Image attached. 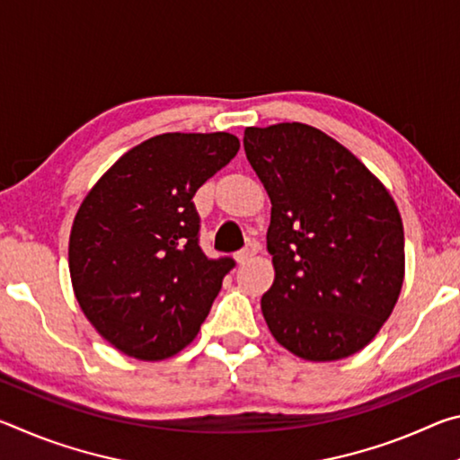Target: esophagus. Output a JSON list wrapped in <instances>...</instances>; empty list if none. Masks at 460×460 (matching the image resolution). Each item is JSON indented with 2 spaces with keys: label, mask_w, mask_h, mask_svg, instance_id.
Instances as JSON below:
<instances>
[{
  "label": "esophagus",
  "mask_w": 460,
  "mask_h": 460,
  "mask_svg": "<svg viewBox=\"0 0 460 460\" xmlns=\"http://www.w3.org/2000/svg\"><path fill=\"white\" fill-rule=\"evenodd\" d=\"M258 252H260V243H258V241H249V243L235 255V260H237L239 263H245L247 260H252L253 255L258 253Z\"/></svg>",
  "instance_id": "esophagus-1"
}]
</instances>
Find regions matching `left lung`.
<instances>
[{
    "mask_svg": "<svg viewBox=\"0 0 460 460\" xmlns=\"http://www.w3.org/2000/svg\"><path fill=\"white\" fill-rule=\"evenodd\" d=\"M243 147L271 200L276 278L261 296L270 332L306 361L361 351L403 284L392 194L345 146L305 123L247 128Z\"/></svg>",
    "mask_w": 460,
    "mask_h": 460,
    "instance_id": "obj_1",
    "label": "left lung"
}]
</instances>
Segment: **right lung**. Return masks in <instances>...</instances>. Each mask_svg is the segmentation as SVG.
Instances as JSON below:
<instances>
[{
    "instance_id": "1",
    "label": "right lung",
    "mask_w": 460,
    "mask_h": 460,
    "mask_svg": "<svg viewBox=\"0 0 460 460\" xmlns=\"http://www.w3.org/2000/svg\"><path fill=\"white\" fill-rule=\"evenodd\" d=\"M237 152L225 131L155 136L84 197L68 241L75 296L121 353L160 361L197 337L235 260L202 253L192 197Z\"/></svg>"
}]
</instances>
